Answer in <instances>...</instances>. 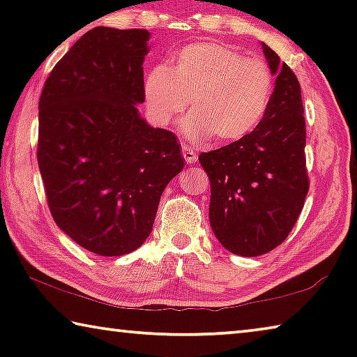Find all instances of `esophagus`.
<instances>
[{
  "instance_id": "1",
  "label": "esophagus",
  "mask_w": 357,
  "mask_h": 357,
  "mask_svg": "<svg viewBox=\"0 0 357 357\" xmlns=\"http://www.w3.org/2000/svg\"><path fill=\"white\" fill-rule=\"evenodd\" d=\"M183 157H184V160L189 165L195 164V162L198 160V155L195 153V149L190 148V146H187V144H184V146H183Z\"/></svg>"
}]
</instances>
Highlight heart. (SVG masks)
Returning a JSON list of instances; mask_svg holds the SVG:
<instances>
[{"label": "heart", "mask_w": 357, "mask_h": 357, "mask_svg": "<svg viewBox=\"0 0 357 357\" xmlns=\"http://www.w3.org/2000/svg\"><path fill=\"white\" fill-rule=\"evenodd\" d=\"M143 91L157 123L170 124L190 100L193 116L184 123L185 134L229 143L252 134L263 121L273 100L274 75L263 59L204 40L174 53L172 69L151 68Z\"/></svg>", "instance_id": "b5f03b06"}]
</instances>
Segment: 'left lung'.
I'll list each match as a JSON object with an SVG mask.
<instances>
[{
	"mask_svg": "<svg viewBox=\"0 0 357 357\" xmlns=\"http://www.w3.org/2000/svg\"><path fill=\"white\" fill-rule=\"evenodd\" d=\"M275 78L258 128L238 142L198 155L211 183L209 222L234 255L258 257L288 238L309 192L301 84L288 64L263 44Z\"/></svg>",
	"mask_w": 357,
	"mask_h": 357,
	"instance_id": "8db88e82",
	"label": "left lung"
}]
</instances>
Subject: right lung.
I'll return each instance as SVG.
<instances>
[{"label": "right lung", "mask_w": 357, "mask_h": 357, "mask_svg": "<svg viewBox=\"0 0 357 357\" xmlns=\"http://www.w3.org/2000/svg\"><path fill=\"white\" fill-rule=\"evenodd\" d=\"M146 29L96 26L47 77L39 99L38 162L56 225L100 257L137 250L167 184L184 168L176 135L148 126Z\"/></svg>", "instance_id": "right-lung-1"}]
</instances>
